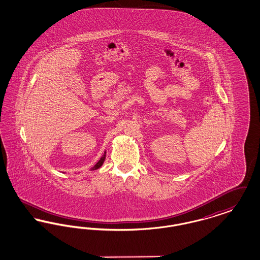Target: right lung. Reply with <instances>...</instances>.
Returning a JSON list of instances; mask_svg holds the SVG:
<instances>
[{"label": "right lung", "instance_id": "obj_1", "mask_svg": "<svg viewBox=\"0 0 260 260\" xmlns=\"http://www.w3.org/2000/svg\"><path fill=\"white\" fill-rule=\"evenodd\" d=\"M104 160H105V154L103 155V157H101V159L99 160L98 162H96V165L91 169V170H98V169H99L101 166H102V164H103V161H104Z\"/></svg>", "mask_w": 260, "mask_h": 260}]
</instances>
